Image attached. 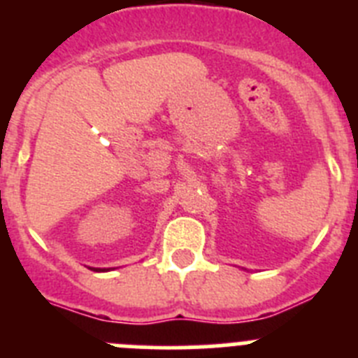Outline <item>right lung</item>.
<instances>
[{"mask_svg": "<svg viewBox=\"0 0 358 358\" xmlns=\"http://www.w3.org/2000/svg\"><path fill=\"white\" fill-rule=\"evenodd\" d=\"M94 271H106V268H94Z\"/></svg>", "mask_w": 358, "mask_h": 358, "instance_id": "add662e5", "label": "right lung"}]
</instances>
